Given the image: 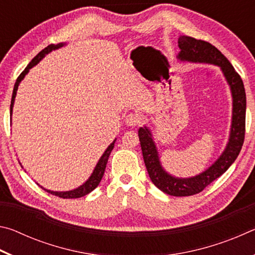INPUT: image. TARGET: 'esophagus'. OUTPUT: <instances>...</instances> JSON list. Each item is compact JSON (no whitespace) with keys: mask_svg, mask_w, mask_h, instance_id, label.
Wrapping results in <instances>:
<instances>
[{"mask_svg":"<svg viewBox=\"0 0 255 255\" xmlns=\"http://www.w3.org/2000/svg\"><path fill=\"white\" fill-rule=\"evenodd\" d=\"M126 124L128 125V126H131V127L138 126V125L140 124L139 116H138L137 114H135V112H131V114L127 115V117H126Z\"/></svg>","mask_w":255,"mask_h":255,"instance_id":"esophagus-1","label":"esophagus"}]
</instances>
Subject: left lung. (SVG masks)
<instances>
[{
  "label": "left lung",
  "instance_id": "1",
  "mask_svg": "<svg viewBox=\"0 0 255 255\" xmlns=\"http://www.w3.org/2000/svg\"><path fill=\"white\" fill-rule=\"evenodd\" d=\"M178 44L180 53L178 58L189 62L209 63L218 65L231 86L233 96V119L230 141L224 153L208 170L199 175L189 179H179L170 175L163 170L158 159V154L152 135L147 128H139L138 136L143 152L145 166L152 182L161 191L174 197L193 196L201 192L207 185L218 179L228 170L242 149L245 137V111H247V96L244 84L232 64L215 46L205 40L196 39L188 36H180Z\"/></svg>",
  "mask_w": 255,
  "mask_h": 255
}]
</instances>
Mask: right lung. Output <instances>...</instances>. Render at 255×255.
<instances>
[{"label":"right lung","mask_w":255,"mask_h":255,"mask_svg":"<svg viewBox=\"0 0 255 255\" xmlns=\"http://www.w3.org/2000/svg\"><path fill=\"white\" fill-rule=\"evenodd\" d=\"M64 44H57V45H54L51 44L49 46H47L45 49H42L39 54H38L36 57L32 58L31 62L29 63V65L24 68V71L21 73V74L19 75L18 79H16V82L14 84V89H13V93H12V99H11V106H10V114L12 115V108H13V103H14V98H15V94H16V90H18V86L20 84V82L22 81L23 77L25 76V74L29 72L30 68H31L32 66L36 65V64L39 63V60H41L42 58L45 57V55H47L48 53H50L51 50L54 49H57L59 48V47H62ZM115 141L114 140L112 143L108 146V148L106 149V152L103 153V155L101 156V158L99 159V162L97 164L96 169H94L92 175L90 176L89 180L86 181V182L81 185V187H79L75 190H72V191H66V192H56V191H50V190H47V189H44L46 190L47 192L51 193V195L54 196H57L59 198H63V199H72V198H81L83 197L85 195H88V193H90L91 191H93L94 189H96L99 183H100V181L102 179L103 174H105V170H106V165L108 163V158H109V155L111 153V150L114 149V146H115Z\"/></svg>","instance_id":"right-lung-1"}]
</instances>
